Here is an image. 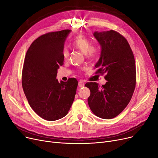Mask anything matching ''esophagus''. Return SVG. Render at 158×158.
Returning a JSON list of instances; mask_svg holds the SVG:
<instances>
[{"instance_id":"34e87169","label":"esophagus","mask_w":158,"mask_h":158,"mask_svg":"<svg viewBox=\"0 0 158 158\" xmlns=\"http://www.w3.org/2000/svg\"><path fill=\"white\" fill-rule=\"evenodd\" d=\"M78 86H79L80 88H82V87L85 86V82H84L83 81H79Z\"/></svg>"}]
</instances>
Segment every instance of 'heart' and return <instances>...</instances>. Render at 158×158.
Returning a JSON list of instances; mask_svg holds the SVG:
<instances>
[{"label": "heart", "mask_w": 158, "mask_h": 158, "mask_svg": "<svg viewBox=\"0 0 158 158\" xmlns=\"http://www.w3.org/2000/svg\"><path fill=\"white\" fill-rule=\"evenodd\" d=\"M71 45L73 48L79 50L88 57H94L98 52V47L95 45H93L89 39L84 35H79L75 37L72 41ZM62 56L64 60H67L69 56V52L66 48H63Z\"/></svg>", "instance_id": "obj_1"}]
</instances>
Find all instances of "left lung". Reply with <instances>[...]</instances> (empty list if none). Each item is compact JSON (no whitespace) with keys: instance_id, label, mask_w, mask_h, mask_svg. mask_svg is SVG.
<instances>
[{"instance_id":"left-lung-1","label":"left lung","mask_w":158,"mask_h":158,"mask_svg":"<svg viewBox=\"0 0 158 158\" xmlns=\"http://www.w3.org/2000/svg\"><path fill=\"white\" fill-rule=\"evenodd\" d=\"M101 47L95 67L96 73H106V83L87 82L90 90L88 103L94 114L104 119L118 115L127 106L136 86V65L133 53L127 40L111 30L94 33Z\"/></svg>"}]
</instances>
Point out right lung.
Returning a JSON list of instances; mask_svg holds the SVG:
<instances>
[{"mask_svg":"<svg viewBox=\"0 0 158 158\" xmlns=\"http://www.w3.org/2000/svg\"><path fill=\"white\" fill-rule=\"evenodd\" d=\"M71 30L48 32L36 39L27 50L22 84L28 102L42 118L54 121L67 114L78 82L75 78L58 82L57 69L63 64L62 51Z\"/></svg>","mask_w":158,"mask_h":158,"instance_id":"add662e5","label":"right lung"}]
</instances>
